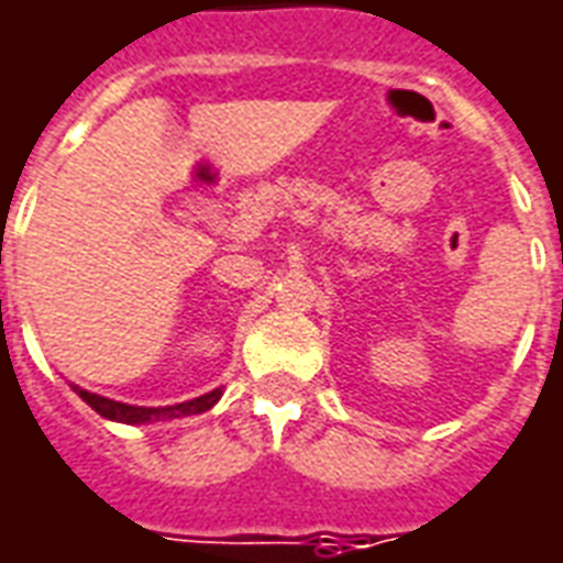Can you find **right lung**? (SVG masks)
<instances>
[{"label": "right lung", "mask_w": 563, "mask_h": 563, "mask_svg": "<svg viewBox=\"0 0 563 563\" xmlns=\"http://www.w3.org/2000/svg\"><path fill=\"white\" fill-rule=\"evenodd\" d=\"M76 393L85 399V402L97 411V415H103L109 420H121V423H148V420H167V418H186V415H200V411H207V408H213L219 402V396L222 390L207 393V396H198V399H191V402L183 405H170V408H140V405H124V402H112V399H103V396H97V393L88 390H78Z\"/></svg>", "instance_id": "obj_1"}]
</instances>
